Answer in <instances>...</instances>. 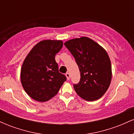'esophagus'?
Returning <instances> with one entry per match:
<instances>
[{"mask_svg":"<svg viewBox=\"0 0 134 134\" xmlns=\"http://www.w3.org/2000/svg\"><path fill=\"white\" fill-rule=\"evenodd\" d=\"M65 76H66V77H67V80H69V79H70V74H69V73H68V72H67V73H66V74H65Z\"/></svg>","mask_w":134,"mask_h":134,"instance_id":"34e87169","label":"esophagus"}]
</instances>
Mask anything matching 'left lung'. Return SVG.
Segmentation results:
<instances>
[{
  "instance_id": "obj_1",
  "label": "left lung",
  "mask_w": 134,
  "mask_h": 134,
  "mask_svg": "<svg viewBox=\"0 0 134 134\" xmlns=\"http://www.w3.org/2000/svg\"><path fill=\"white\" fill-rule=\"evenodd\" d=\"M79 67L81 79L74 87L79 96L88 101L99 99L111 80V65L106 50L93 40L81 37L64 43Z\"/></svg>"
}]
</instances>
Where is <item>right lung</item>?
<instances>
[{"mask_svg":"<svg viewBox=\"0 0 134 134\" xmlns=\"http://www.w3.org/2000/svg\"><path fill=\"white\" fill-rule=\"evenodd\" d=\"M61 40H43L33 48L23 62L21 81L27 94L40 102L48 101L57 94L66 81L58 71L55 55L62 49Z\"/></svg>","mask_w":134,"mask_h":134,"instance_id":"add662e5","label":"right lung"}]
</instances>
